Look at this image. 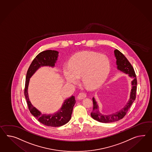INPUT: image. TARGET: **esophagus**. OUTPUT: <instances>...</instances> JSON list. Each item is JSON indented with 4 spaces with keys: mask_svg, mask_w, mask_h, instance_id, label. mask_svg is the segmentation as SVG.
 Masks as SVG:
<instances>
[{
    "mask_svg": "<svg viewBox=\"0 0 152 152\" xmlns=\"http://www.w3.org/2000/svg\"><path fill=\"white\" fill-rule=\"evenodd\" d=\"M87 96V94L85 93H80L78 95L77 98L78 99H83L84 98H85Z\"/></svg>",
    "mask_w": 152,
    "mask_h": 152,
    "instance_id": "esophagus-1",
    "label": "esophagus"
}]
</instances>
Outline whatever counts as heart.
I'll return each instance as SVG.
<instances>
[{"instance_id": "heart-1", "label": "heart", "mask_w": 152, "mask_h": 152, "mask_svg": "<svg viewBox=\"0 0 152 152\" xmlns=\"http://www.w3.org/2000/svg\"><path fill=\"white\" fill-rule=\"evenodd\" d=\"M110 70V61L107 56L90 51L78 53L74 56L69 65L64 67L67 81L76 84L82 76L85 85L95 87L101 85L107 77Z\"/></svg>"}]
</instances>
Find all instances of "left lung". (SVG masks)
<instances>
[{"instance_id":"obj_1","label":"left lung","mask_w":152,"mask_h":152,"mask_svg":"<svg viewBox=\"0 0 152 152\" xmlns=\"http://www.w3.org/2000/svg\"><path fill=\"white\" fill-rule=\"evenodd\" d=\"M114 53L116 59L117 60L116 64L118 65V69L127 74H129L131 77L133 78L132 81V88L131 92L130 99L126 104V105L120 110L111 115H104L102 114L99 111L98 105H97L96 100L94 98H93V108L92 113H91V115L94 120L104 123L115 122L122 119L126 115L136 97L137 78L133 66L121 52H120L118 49H116L114 50Z\"/></svg>"}]
</instances>
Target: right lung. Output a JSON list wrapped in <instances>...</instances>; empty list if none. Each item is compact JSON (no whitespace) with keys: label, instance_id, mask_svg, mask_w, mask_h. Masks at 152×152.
Here are the masks:
<instances>
[{"label":"right lung","instance_id":"right-lung-1","mask_svg":"<svg viewBox=\"0 0 152 152\" xmlns=\"http://www.w3.org/2000/svg\"><path fill=\"white\" fill-rule=\"evenodd\" d=\"M59 52L56 50H47L42 52L37 55L31 64L26 74L24 94L28 107L31 113L42 124L48 126L59 127L63 126L69 122L71 118L73 107L76 100L72 96L65 100L60 110L54 114H43L38 111L31 104L28 96L27 88L30 78L37 69L43 66H54L58 58Z\"/></svg>","mask_w":152,"mask_h":152}]
</instances>
